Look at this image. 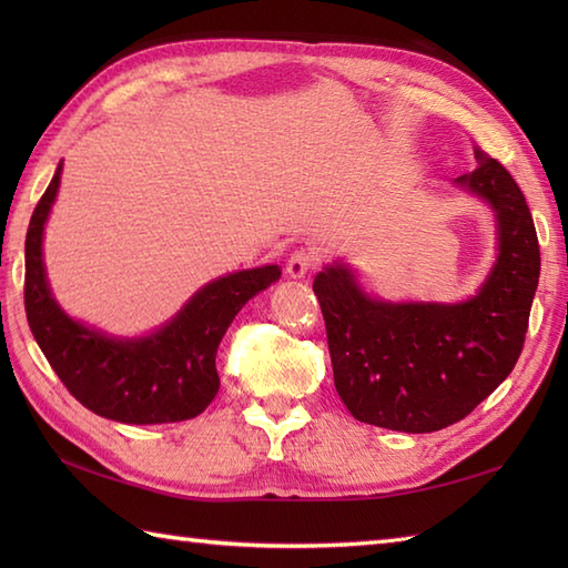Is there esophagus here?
<instances>
[{"instance_id": "34e87169", "label": "esophagus", "mask_w": 568, "mask_h": 568, "mask_svg": "<svg viewBox=\"0 0 568 568\" xmlns=\"http://www.w3.org/2000/svg\"><path fill=\"white\" fill-rule=\"evenodd\" d=\"M315 261H317L315 253L300 248V251L291 253V258H287L285 273L291 275V277H295V281H300V277H305L310 273V268H312V265H315Z\"/></svg>"}]
</instances>
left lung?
<instances>
[{
  "instance_id": "obj_1",
  "label": "left lung",
  "mask_w": 568,
  "mask_h": 568,
  "mask_svg": "<svg viewBox=\"0 0 568 568\" xmlns=\"http://www.w3.org/2000/svg\"><path fill=\"white\" fill-rule=\"evenodd\" d=\"M454 183L496 216L498 256L464 303H388L346 263L317 273L334 385L358 422L425 434L464 419L510 376L539 283V241L515 178L484 151Z\"/></svg>"
}]
</instances>
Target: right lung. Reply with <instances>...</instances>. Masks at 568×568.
Returning <instances> with one entry per match:
<instances>
[{"label":"right lung","instance_id":"obj_1","mask_svg":"<svg viewBox=\"0 0 568 568\" xmlns=\"http://www.w3.org/2000/svg\"><path fill=\"white\" fill-rule=\"evenodd\" d=\"M63 163L36 204L27 232L23 305L36 344L70 395L94 415L124 425H168L197 417L216 390V348L229 324L253 295L281 277L261 265L216 277L178 315L146 336L119 339L65 315L43 265V229L58 195Z\"/></svg>","mask_w":568,"mask_h":568}]
</instances>
